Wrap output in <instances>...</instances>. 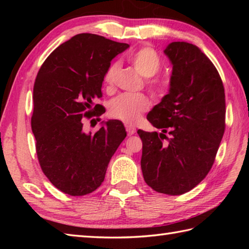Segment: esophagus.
Returning a JSON list of instances; mask_svg holds the SVG:
<instances>
[{
    "label": "esophagus",
    "instance_id": "obj_1",
    "mask_svg": "<svg viewBox=\"0 0 249 249\" xmlns=\"http://www.w3.org/2000/svg\"><path fill=\"white\" fill-rule=\"evenodd\" d=\"M126 132H127L128 135H133L136 133V127L132 125H126Z\"/></svg>",
    "mask_w": 249,
    "mask_h": 249
}]
</instances>
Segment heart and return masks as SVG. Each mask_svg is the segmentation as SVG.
<instances>
[{"mask_svg": "<svg viewBox=\"0 0 249 249\" xmlns=\"http://www.w3.org/2000/svg\"><path fill=\"white\" fill-rule=\"evenodd\" d=\"M128 61L137 72L146 78L145 86L154 96L163 95L168 90V83L158 78H151L159 72L162 62L159 54L153 48L144 47L132 53L128 56ZM120 72V65L112 62L105 70L103 82L107 91H112L115 87L117 74ZM150 102L146 95L137 93H124L109 103L108 113L113 119L120 120L126 124H134L141 119L142 114L149 108Z\"/></svg>", "mask_w": 249, "mask_h": 249, "instance_id": "b5f03b06", "label": "heart"}]
</instances>
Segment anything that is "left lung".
Listing matches in <instances>:
<instances>
[{
	"mask_svg": "<svg viewBox=\"0 0 249 249\" xmlns=\"http://www.w3.org/2000/svg\"><path fill=\"white\" fill-rule=\"evenodd\" d=\"M163 53L172 64L170 90L147 115L162 133L137 130L141 167L151 189L179 196L213 166L225 130V92L215 66L196 45L174 41Z\"/></svg>",
	"mask_w": 249,
	"mask_h": 249,
	"instance_id": "left-lung-1",
	"label": "left lung"
}]
</instances>
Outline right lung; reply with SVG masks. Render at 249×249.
Here are the masks:
<instances>
[{
	"label": "right lung",
	"instance_id": "add662e5",
	"mask_svg": "<svg viewBox=\"0 0 249 249\" xmlns=\"http://www.w3.org/2000/svg\"><path fill=\"white\" fill-rule=\"evenodd\" d=\"M129 47L95 34H78L49 54L34 83L32 130L45 176L66 195L81 196L102 184L112 156L126 137L109 120L94 135L83 120L100 117L102 82L111 60Z\"/></svg>",
	"mask_w": 249,
	"mask_h": 249
}]
</instances>
